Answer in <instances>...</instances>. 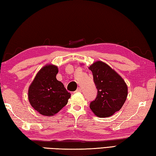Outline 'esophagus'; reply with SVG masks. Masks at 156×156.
<instances>
[{
  "instance_id": "esophagus-1",
  "label": "esophagus",
  "mask_w": 156,
  "mask_h": 156,
  "mask_svg": "<svg viewBox=\"0 0 156 156\" xmlns=\"http://www.w3.org/2000/svg\"><path fill=\"white\" fill-rule=\"evenodd\" d=\"M81 92V89L80 87H78L77 89V90H76L75 92Z\"/></svg>"
}]
</instances>
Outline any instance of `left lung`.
<instances>
[{
    "label": "left lung",
    "instance_id": "8db88e82",
    "mask_svg": "<svg viewBox=\"0 0 156 156\" xmlns=\"http://www.w3.org/2000/svg\"><path fill=\"white\" fill-rule=\"evenodd\" d=\"M98 90L95 101L90 107L95 115L108 117L119 111L128 96V86L115 70L102 61L94 62L89 66Z\"/></svg>",
    "mask_w": 156,
    "mask_h": 156
}]
</instances>
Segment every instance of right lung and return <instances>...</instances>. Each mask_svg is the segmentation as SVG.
<instances>
[{
  "label": "right lung",
  "instance_id": "add662e5",
  "mask_svg": "<svg viewBox=\"0 0 156 156\" xmlns=\"http://www.w3.org/2000/svg\"><path fill=\"white\" fill-rule=\"evenodd\" d=\"M58 73L57 66L46 64L37 73L28 88L29 102L44 116H53L59 112L70 97L63 83L56 79Z\"/></svg>",
  "mask_w": 156,
  "mask_h": 156
}]
</instances>
